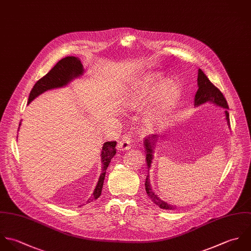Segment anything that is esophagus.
I'll return each mask as SVG.
<instances>
[{
    "label": "esophagus",
    "mask_w": 251,
    "mask_h": 251,
    "mask_svg": "<svg viewBox=\"0 0 251 251\" xmlns=\"http://www.w3.org/2000/svg\"><path fill=\"white\" fill-rule=\"evenodd\" d=\"M132 147V136L131 134L124 135L121 141L118 143V150L119 151H128Z\"/></svg>",
    "instance_id": "obj_1"
}]
</instances>
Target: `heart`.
Segmentation results:
<instances>
[{"instance_id":"b5f03b06","label":"heart","mask_w":251,"mask_h":251,"mask_svg":"<svg viewBox=\"0 0 251 251\" xmlns=\"http://www.w3.org/2000/svg\"><path fill=\"white\" fill-rule=\"evenodd\" d=\"M162 78L159 75L153 74L144 77L142 80L138 81L131 91L130 97L128 99V105L133 108L141 106L143 103L152 98L157 92ZM180 87L177 83L169 81L166 82L157 97V102L154 109H152L148 119L147 124L149 126L161 125L167 115L176 106L180 98Z\"/></svg>"}]
</instances>
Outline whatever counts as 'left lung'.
I'll return each instance as SVG.
<instances>
[{
	"label": "left lung",
	"mask_w": 251,
	"mask_h": 251,
	"mask_svg": "<svg viewBox=\"0 0 251 251\" xmlns=\"http://www.w3.org/2000/svg\"><path fill=\"white\" fill-rule=\"evenodd\" d=\"M198 90L197 93L195 95V105L198 106L201 105V103L204 102H212L216 105H219L221 107L225 108V116H226V121L228 126L230 127V118H229V112H228V103L227 100L225 99V97L223 96V94L221 93V91L215 87L207 78V76L203 74V72L199 69L198 70ZM159 137L157 135H152L149 136L148 138L145 139L144 145H145V149L147 152V163L149 166V169L151 167V163H152V159H153V150H154V146L155 143L157 141ZM150 176H147V179H146V191L148 193V195L151 198L152 201L157 204L160 208H164V209H169V210H175L176 208V205L170 204L165 201L160 200L157 195L155 194V192H153V190L151 189V182H150Z\"/></svg>",
	"instance_id": "1"
}]
</instances>
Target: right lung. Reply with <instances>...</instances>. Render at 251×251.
<instances>
[{
	"mask_svg": "<svg viewBox=\"0 0 251 251\" xmlns=\"http://www.w3.org/2000/svg\"><path fill=\"white\" fill-rule=\"evenodd\" d=\"M84 70L83 66L80 62V60L77 57L75 56H68L66 58H63L60 60L50 71L41 79H39L34 87L32 88L30 92V96L28 99V103H30L35 98H37L39 95L43 94L44 92L66 86L69 82H71L73 79L82 75ZM21 125V122L19 126ZM116 142H105L102 145V150L100 153V160L102 163L101 168V174H100L98 183L95 187V190L92 194V196L87 201V202L93 201L98 199L101 194L103 179L105 176L106 169L112 159V157L116 153Z\"/></svg>",
	"mask_w": 251,
	"mask_h": 251,
	"instance_id": "add662e5",
	"label": "right lung"
}]
</instances>
